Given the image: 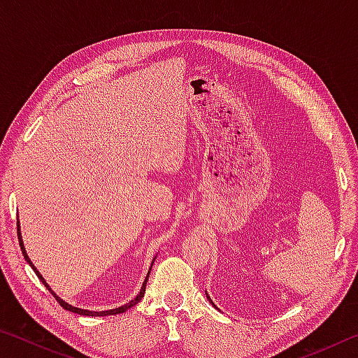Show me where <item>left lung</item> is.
I'll return each instance as SVG.
<instances>
[{"label": "left lung", "instance_id": "obj_1", "mask_svg": "<svg viewBox=\"0 0 358 358\" xmlns=\"http://www.w3.org/2000/svg\"><path fill=\"white\" fill-rule=\"evenodd\" d=\"M207 299L210 300V303H211V305H213V301H211V299H210V296H208V295H207ZM213 306H215V305H213Z\"/></svg>", "mask_w": 358, "mask_h": 358}]
</instances>
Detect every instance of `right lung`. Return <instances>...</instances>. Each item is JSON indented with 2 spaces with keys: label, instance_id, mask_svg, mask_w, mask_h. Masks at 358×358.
<instances>
[{
  "label": "right lung",
  "instance_id": "obj_1",
  "mask_svg": "<svg viewBox=\"0 0 358 358\" xmlns=\"http://www.w3.org/2000/svg\"><path fill=\"white\" fill-rule=\"evenodd\" d=\"M17 235H19V243H20V250H22V252H23V257H25V260H27V262H28L29 265H31V268L34 270V273L38 275V278L42 281V284H44V286H45L48 290H50V294H52L53 296H55L57 301L64 308V310H68V311H71V313H76V314H80V316H115V314H120V313H124L126 310H129L131 306L137 305V303L142 300V296H143V294H145V286H147V281H148V276H150V271H151V266H150V271H148L147 278H145V281H143V284H142L141 292H138V295L136 296L134 300H131L129 303H126V305H123V306L115 308V310H108V311H90V310H82V308H76V306L69 305V303H66L64 300L59 299V296H58L55 292H53V290L50 289V286H48L44 278H42V275L38 271V268H36V266L33 265L31 259L28 257V254H27V251H25V246H23V240H22V234H20V222H19V221H17ZM155 259H156V257H155ZM155 259H153V262H155ZM153 262H151V265H153Z\"/></svg>",
  "mask_w": 358,
  "mask_h": 358
}]
</instances>
